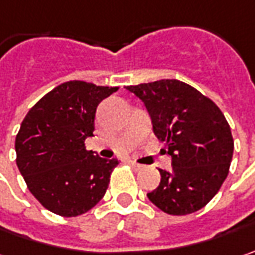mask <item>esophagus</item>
<instances>
[{"mask_svg": "<svg viewBox=\"0 0 255 255\" xmlns=\"http://www.w3.org/2000/svg\"><path fill=\"white\" fill-rule=\"evenodd\" d=\"M129 165H131V167H132L134 170H137V171L144 168V165H142V164H138L137 161H134V160H129Z\"/></svg>", "mask_w": 255, "mask_h": 255, "instance_id": "1", "label": "esophagus"}]
</instances>
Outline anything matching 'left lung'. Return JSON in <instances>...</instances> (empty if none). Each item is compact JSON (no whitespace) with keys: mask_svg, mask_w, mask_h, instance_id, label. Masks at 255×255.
<instances>
[{"mask_svg":"<svg viewBox=\"0 0 255 255\" xmlns=\"http://www.w3.org/2000/svg\"><path fill=\"white\" fill-rule=\"evenodd\" d=\"M148 111L154 134L165 141L171 171L160 170V185L147 194L161 211L185 216L198 211L227 178L234 139L221 110L178 80L129 85Z\"/></svg>","mask_w":255,"mask_h":255,"instance_id":"obj_1","label":"left lung"}]
</instances>
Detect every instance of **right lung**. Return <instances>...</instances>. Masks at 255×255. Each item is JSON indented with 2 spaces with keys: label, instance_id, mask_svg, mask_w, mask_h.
I'll use <instances>...</instances> for the list:
<instances>
[{
  "label": "right lung",
  "instance_id": "add662e5",
  "mask_svg": "<svg viewBox=\"0 0 255 255\" xmlns=\"http://www.w3.org/2000/svg\"><path fill=\"white\" fill-rule=\"evenodd\" d=\"M118 87L68 81L32 107L15 138L17 165L42 207L62 217L91 210L106 194L118 160L85 149L98 104Z\"/></svg>",
  "mask_w": 255,
  "mask_h": 255
}]
</instances>
